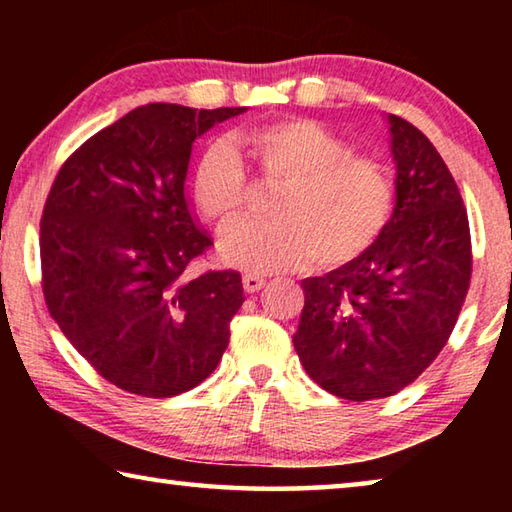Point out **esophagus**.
I'll return each mask as SVG.
<instances>
[{"mask_svg": "<svg viewBox=\"0 0 512 512\" xmlns=\"http://www.w3.org/2000/svg\"><path fill=\"white\" fill-rule=\"evenodd\" d=\"M266 284V280L264 277H259V275H244V289H246V293H255V291H259Z\"/></svg>", "mask_w": 512, "mask_h": 512, "instance_id": "34e87169", "label": "esophagus"}]
</instances>
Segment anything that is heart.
<instances>
[{"mask_svg": "<svg viewBox=\"0 0 512 512\" xmlns=\"http://www.w3.org/2000/svg\"><path fill=\"white\" fill-rule=\"evenodd\" d=\"M271 198L273 221L248 223L221 239V257L248 273H277L314 259L339 268L384 235L395 212V180L384 162L311 119H277L230 137ZM194 201L216 230L237 225L248 201V173L228 142L207 149L194 171Z\"/></svg>", "mask_w": 512, "mask_h": 512, "instance_id": "1", "label": "heart"}]
</instances>
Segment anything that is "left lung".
I'll list each match as a JSON object with an SVG mask.
<instances>
[{
    "instance_id": "1",
    "label": "left lung",
    "mask_w": 512,
    "mask_h": 512,
    "mask_svg": "<svg viewBox=\"0 0 512 512\" xmlns=\"http://www.w3.org/2000/svg\"><path fill=\"white\" fill-rule=\"evenodd\" d=\"M397 162L391 223L359 259L302 282L293 348L307 375L352 402L400 393L452 334L472 277L461 192L427 135L388 115Z\"/></svg>"
}]
</instances>
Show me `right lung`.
<instances>
[{
    "label": "right lung",
    "mask_w": 512,
    "mask_h": 512,
    "mask_svg": "<svg viewBox=\"0 0 512 512\" xmlns=\"http://www.w3.org/2000/svg\"><path fill=\"white\" fill-rule=\"evenodd\" d=\"M246 108L149 103L83 142L60 167L40 221L51 318L99 375L171 397L219 366L244 302L237 271L187 268L212 248L185 201L192 144Z\"/></svg>",
    "instance_id": "1"
}]
</instances>
